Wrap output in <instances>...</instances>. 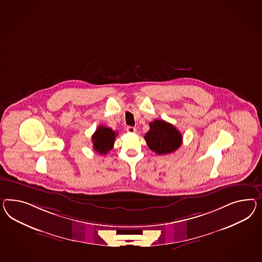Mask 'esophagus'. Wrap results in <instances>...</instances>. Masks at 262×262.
<instances>
[{"label": "esophagus", "instance_id": "34e87169", "mask_svg": "<svg viewBox=\"0 0 262 262\" xmlns=\"http://www.w3.org/2000/svg\"><path fill=\"white\" fill-rule=\"evenodd\" d=\"M127 133H129V134H134L136 132V128L135 127H130V126H128L127 127Z\"/></svg>", "mask_w": 262, "mask_h": 262}]
</instances>
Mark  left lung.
I'll list each match as a JSON object with an SVG mask.
<instances>
[{"label": "left lung", "instance_id": "obj_1", "mask_svg": "<svg viewBox=\"0 0 262 262\" xmlns=\"http://www.w3.org/2000/svg\"><path fill=\"white\" fill-rule=\"evenodd\" d=\"M149 149L157 155H168L182 144V135L173 125L164 120L149 123V130L145 135Z\"/></svg>", "mask_w": 262, "mask_h": 262}]
</instances>
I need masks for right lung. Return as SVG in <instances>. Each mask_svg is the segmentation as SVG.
Returning <instances> with one entry per match:
<instances>
[{"label":"right lung","mask_w":262,"mask_h":262,"mask_svg":"<svg viewBox=\"0 0 262 262\" xmlns=\"http://www.w3.org/2000/svg\"><path fill=\"white\" fill-rule=\"evenodd\" d=\"M117 133L110 127L100 126L92 135L93 149L100 155H106L113 149Z\"/></svg>","instance_id":"1"}]
</instances>
